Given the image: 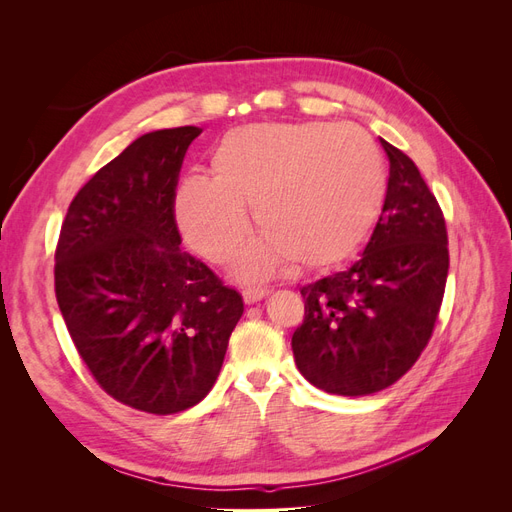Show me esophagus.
Returning <instances> with one entry per match:
<instances>
[{
    "mask_svg": "<svg viewBox=\"0 0 512 512\" xmlns=\"http://www.w3.org/2000/svg\"><path fill=\"white\" fill-rule=\"evenodd\" d=\"M267 294H269L267 288H245V290H243V301H245L247 305H254V303L265 299Z\"/></svg>",
    "mask_w": 512,
    "mask_h": 512,
    "instance_id": "1",
    "label": "esophagus"
}]
</instances>
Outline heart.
Returning <instances> with one entry per match:
<instances>
[{
	"label": "heart",
	"instance_id": "b5f03b06",
	"mask_svg": "<svg viewBox=\"0 0 512 512\" xmlns=\"http://www.w3.org/2000/svg\"><path fill=\"white\" fill-rule=\"evenodd\" d=\"M211 175L175 192L183 237L215 265L239 254L252 205L262 239L237 262L243 280H265L290 260L333 267L363 243L386 190L382 153L352 123H252L230 130L211 153Z\"/></svg>",
	"mask_w": 512,
	"mask_h": 512
}]
</instances>
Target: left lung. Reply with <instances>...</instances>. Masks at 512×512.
I'll list each match as a JSON object with an SVG mask.
<instances>
[{"label": "left lung", "instance_id": "left-lung-1", "mask_svg": "<svg viewBox=\"0 0 512 512\" xmlns=\"http://www.w3.org/2000/svg\"><path fill=\"white\" fill-rule=\"evenodd\" d=\"M389 185L363 256L301 288L294 361L318 389L359 397L395 384L429 344L448 275V235L416 164L380 138Z\"/></svg>", "mask_w": 512, "mask_h": 512}]
</instances>
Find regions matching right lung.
Returning a JSON list of instances; mask_svg holds the SVG:
<instances>
[{
	"instance_id": "obj_1",
	"label": "right lung",
	"mask_w": 512,
	"mask_h": 512,
	"mask_svg": "<svg viewBox=\"0 0 512 512\" xmlns=\"http://www.w3.org/2000/svg\"><path fill=\"white\" fill-rule=\"evenodd\" d=\"M200 132L136 138L74 196L55 247V297L89 374L149 414L207 397L243 314L241 294L181 247L175 192Z\"/></svg>"
}]
</instances>
